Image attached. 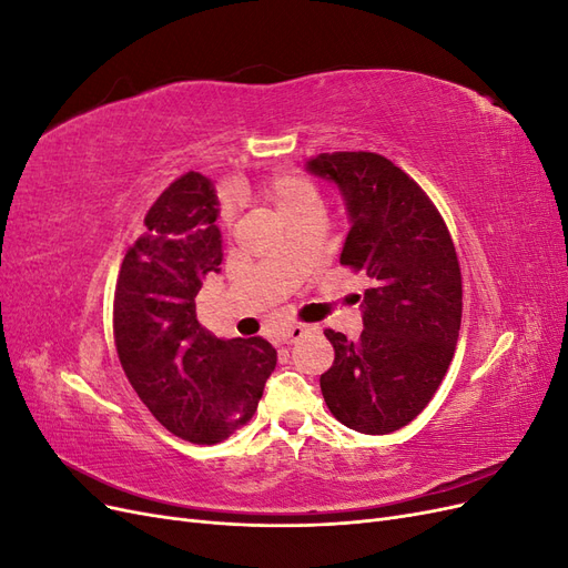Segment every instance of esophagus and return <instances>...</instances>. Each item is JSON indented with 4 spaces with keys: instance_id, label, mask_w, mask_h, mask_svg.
Returning a JSON list of instances; mask_svg holds the SVG:
<instances>
[{
    "instance_id": "34e87169",
    "label": "esophagus",
    "mask_w": 568,
    "mask_h": 568,
    "mask_svg": "<svg viewBox=\"0 0 568 568\" xmlns=\"http://www.w3.org/2000/svg\"><path fill=\"white\" fill-rule=\"evenodd\" d=\"M313 329L311 326H305V324H288L286 329H282V341L284 343H296V341H301L305 334H311Z\"/></svg>"
}]
</instances>
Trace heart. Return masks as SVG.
<instances>
[{
  "instance_id": "1",
  "label": "heart",
  "mask_w": 568,
  "mask_h": 568,
  "mask_svg": "<svg viewBox=\"0 0 568 568\" xmlns=\"http://www.w3.org/2000/svg\"><path fill=\"white\" fill-rule=\"evenodd\" d=\"M267 199L277 205V211L284 217L296 215L305 209H322L320 205V192L317 186L298 175H280L274 178L267 186ZM222 217L230 220L232 211L225 205V211H222Z\"/></svg>"
}]
</instances>
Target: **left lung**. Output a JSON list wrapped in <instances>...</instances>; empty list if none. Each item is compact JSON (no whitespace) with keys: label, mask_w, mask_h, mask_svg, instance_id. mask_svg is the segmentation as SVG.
<instances>
[{"label":"left lung","mask_w":568,"mask_h":568,"mask_svg":"<svg viewBox=\"0 0 568 568\" xmlns=\"http://www.w3.org/2000/svg\"><path fill=\"white\" fill-rule=\"evenodd\" d=\"M346 203L341 263L365 270L359 338L326 329L334 365L320 376L332 415L353 432H398L434 398L455 355L462 274L448 227L422 186L379 153L336 151L305 161Z\"/></svg>","instance_id":"left-lung-1"}]
</instances>
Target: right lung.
Instances as JSON below:
<instances>
[{"label": "right lung", "instance_id": "obj_1", "mask_svg": "<svg viewBox=\"0 0 568 568\" xmlns=\"http://www.w3.org/2000/svg\"><path fill=\"white\" fill-rule=\"evenodd\" d=\"M215 184L186 173L144 217L115 282L113 336L128 382L170 434L215 445L244 426L277 351L261 336L215 338L196 320L205 274L220 272Z\"/></svg>", "mask_w": 568, "mask_h": 568}]
</instances>
